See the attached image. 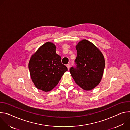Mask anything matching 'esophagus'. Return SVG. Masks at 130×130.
<instances>
[{
    "label": "esophagus",
    "instance_id": "1",
    "mask_svg": "<svg viewBox=\"0 0 130 130\" xmlns=\"http://www.w3.org/2000/svg\"><path fill=\"white\" fill-rule=\"evenodd\" d=\"M66 66H67V67L68 70H69V68H70V65H69V64H67V65H66Z\"/></svg>",
    "mask_w": 130,
    "mask_h": 130
}]
</instances>
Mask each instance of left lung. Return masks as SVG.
<instances>
[{
    "label": "left lung",
    "instance_id": "8db88e82",
    "mask_svg": "<svg viewBox=\"0 0 130 130\" xmlns=\"http://www.w3.org/2000/svg\"><path fill=\"white\" fill-rule=\"evenodd\" d=\"M76 48V66L70 68V73L82 89L91 90L99 84L102 79L105 67L104 57L94 44L86 40L80 41Z\"/></svg>",
    "mask_w": 130,
    "mask_h": 130
}]
</instances>
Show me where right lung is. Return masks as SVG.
<instances>
[{
	"mask_svg": "<svg viewBox=\"0 0 130 130\" xmlns=\"http://www.w3.org/2000/svg\"><path fill=\"white\" fill-rule=\"evenodd\" d=\"M61 59L56 53V47L50 42L44 44L32 55L29 69L32 80L37 88L49 91L58 84L67 71Z\"/></svg>",
	"mask_w": 130,
	"mask_h": 130,
	"instance_id": "right-lung-1",
	"label": "right lung"
}]
</instances>
